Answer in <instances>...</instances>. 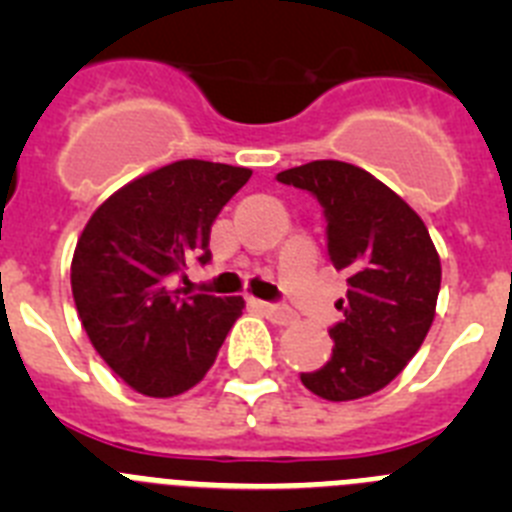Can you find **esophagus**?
Here are the masks:
<instances>
[{
  "label": "esophagus",
  "instance_id": "obj_1",
  "mask_svg": "<svg viewBox=\"0 0 512 512\" xmlns=\"http://www.w3.org/2000/svg\"><path fill=\"white\" fill-rule=\"evenodd\" d=\"M253 305L259 307V310L264 312L266 318L274 320V323H277V325H289V323H295V312L287 310V307L271 305V302H264V300H253Z\"/></svg>",
  "mask_w": 512,
  "mask_h": 512
}]
</instances>
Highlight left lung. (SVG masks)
<instances>
[{"mask_svg":"<svg viewBox=\"0 0 512 512\" xmlns=\"http://www.w3.org/2000/svg\"><path fill=\"white\" fill-rule=\"evenodd\" d=\"M277 179L318 197L328 259L348 284L333 354L302 384L330 402L374 395L418 354L436 318L441 259L428 228L400 194L346 161H310Z\"/></svg>","mask_w":512,"mask_h":512,"instance_id":"left-lung-1","label":"left lung"}]
</instances>
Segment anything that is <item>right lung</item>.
<instances>
[{"label": "right lung", "instance_id": "1", "mask_svg": "<svg viewBox=\"0 0 512 512\" xmlns=\"http://www.w3.org/2000/svg\"><path fill=\"white\" fill-rule=\"evenodd\" d=\"M251 169L184 158L110 194L71 259L76 312L104 364L135 392L174 397L200 384L241 318L243 297H184L169 277L210 261V230Z\"/></svg>", "mask_w": 512, "mask_h": 512}]
</instances>
